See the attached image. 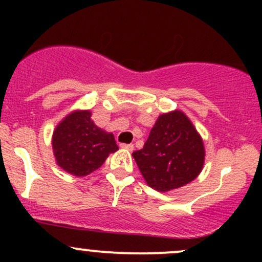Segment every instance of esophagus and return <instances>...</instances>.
I'll list each match as a JSON object with an SVG mask.
<instances>
[{
	"mask_svg": "<svg viewBox=\"0 0 262 262\" xmlns=\"http://www.w3.org/2000/svg\"><path fill=\"white\" fill-rule=\"evenodd\" d=\"M120 147H121V148H124V149H126V150H133V149H134V146H133V144L121 143V144H120Z\"/></svg>",
	"mask_w": 262,
	"mask_h": 262,
	"instance_id": "obj_1",
	"label": "esophagus"
}]
</instances>
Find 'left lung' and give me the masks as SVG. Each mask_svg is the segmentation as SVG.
Here are the masks:
<instances>
[{"mask_svg": "<svg viewBox=\"0 0 262 262\" xmlns=\"http://www.w3.org/2000/svg\"><path fill=\"white\" fill-rule=\"evenodd\" d=\"M204 146L182 112L158 116L142 149L133 152L152 189L168 191L194 180L204 165Z\"/></svg>", "mask_w": 262, "mask_h": 262, "instance_id": "8db88e82", "label": "left lung"}]
</instances>
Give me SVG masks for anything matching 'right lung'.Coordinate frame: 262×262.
<instances>
[{"label":"right lung","instance_id":"right-lung-1","mask_svg":"<svg viewBox=\"0 0 262 262\" xmlns=\"http://www.w3.org/2000/svg\"><path fill=\"white\" fill-rule=\"evenodd\" d=\"M53 150L59 167L75 176L94 172L118 150L113 133L91 120V113L76 112L64 118L53 134Z\"/></svg>","mask_w":262,"mask_h":262}]
</instances>
